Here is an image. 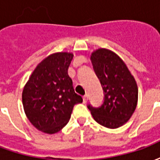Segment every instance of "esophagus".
Wrapping results in <instances>:
<instances>
[{
	"mask_svg": "<svg viewBox=\"0 0 160 160\" xmlns=\"http://www.w3.org/2000/svg\"><path fill=\"white\" fill-rule=\"evenodd\" d=\"M87 99H88V96H87V94H86L85 96H83V102H84V103H87Z\"/></svg>",
	"mask_w": 160,
	"mask_h": 160,
	"instance_id": "esophagus-1",
	"label": "esophagus"
}]
</instances>
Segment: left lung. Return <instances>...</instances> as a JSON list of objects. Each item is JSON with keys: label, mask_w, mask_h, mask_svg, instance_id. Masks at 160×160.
<instances>
[{"label": "left lung", "mask_w": 160, "mask_h": 160, "mask_svg": "<svg viewBox=\"0 0 160 160\" xmlns=\"http://www.w3.org/2000/svg\"><path fill=\"white\" fill-rule=\"evenodd\" d=\"M91 60L103 87L104 100L100 107L88 105V109L98 123L108 128H118L130 119L136 109V81L122 59L110 49L94 50Z\"/></svg>", "instance_id": "8db88e82"}]
</instances>
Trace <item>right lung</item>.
Wrapping results in <instances>:
<instances>
[{"label": "right lung", "instance_id": "right-lung-1", "mask_svg": "<svg viewBox=\"0 0 160 160\" xmlns=\"http://www.w3.org/2000/svg\"><path fill=\"white\" fill-rule=\"evenodd\" d=\"M73 54L53 53L33 70L24 87L22 103L28 120L45 134H56L68 122L73 106L82 103L68 70Z\"/></svg>", "mask_w": 160, "mask_h": 160}]
</instances>
